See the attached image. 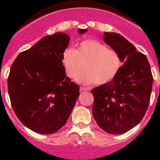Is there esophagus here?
Segmentation results:
<instances>
[{
    "label": "esophagus",
    "instance_id": "esophagus-1",
    "mask_svg": "<svg viewBox=\"0 0 160 160\" xmlns=\"http://www.w3.org/2000/svg\"><path fill=\"white\" fill-rule=\"evenodd\" d=\"M80 91H90V89L87 88V87H84V86H80Z\"/></svg>",
    "mask_w": 160,
    "mask_h": 160
}]
</instances>
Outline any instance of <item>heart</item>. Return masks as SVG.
Returning <instances> with one entry per match:
<instances>
[{
  "label": "heart",
  "mask_w": 160,
  "mask_h": 160,
  "mask_svg": "<svg viewBox=\"0 0 160 160\" xmlns=\"http://www.w3.org/2000/svg\"><path fill=\"white\" fill-rule=\"evenodd\" d=\"M62 64L67 76L74 79L85 65V71L76 77V81L102 85L111 82L119 74L123 60L120 53L105 43L94 39L85 40L75 50L68 48L62 54Z\"/></svg>",
  "instance_id": "b5f03b06"
}]
</instances>
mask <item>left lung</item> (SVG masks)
Masks as SVG:
<instances>
[{"label": "left lung", "mask_w": 160, "mask_h": 160, "mask_svg": "<svg viewBox=\"0 0 160 160\" xmlns=\"http://www.w3.org/2000/svg\"><path fill=\"white\" fill-rule=\"evenodd\" d=\"M104 41L125 61L111 82L91 90L92 114L98 126L110 134L127 132L139 123L150 101L153 75L144 54L116 32H104Z\"/></svg>", "instance_id": "left-lung-1"}]
</instances>
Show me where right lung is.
Segmentation results:
<instances>
[{"label": "right lung", "instance_id": "right-lung-1", "mask_svg": "<svg viewBox=\"0 0 160 160\" xmlns=\"http://www.w3.org/2000/svg\"><path fill=\"white\" fill-rule=\"evenodd\" d=\"M86 29H79L80 34ZM64 32L45 36L18 54L7 79L14 112L38 133H54L66 123L80 95V87L67 77L62 54L69 45Z\"/></svg>", "mask_w": 160, "mask_h": 160}]
</instances>
